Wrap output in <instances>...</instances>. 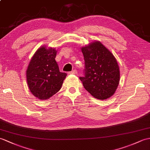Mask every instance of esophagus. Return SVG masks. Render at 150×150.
<instances>
[{"instance_id":"34e87169","label":"esophagus","mask_w":150,"mask_h":150,"mask_svg":"<svg viewBox=\"0 0 150 150\" xmlns=\"http://www.w3.org/2000/svg\"><path fill=\"white\" fill-rule=\"evenodd\" d=\"M77 74V71H76V69H74L73 71L68 73V74Z\"/></svg>"}]
</instances>
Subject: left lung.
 <instances>
[{
    "label": "left lung",
    "mask_w": 150,
    "mask_h": 150,
    "mask_svg": "<svg viewBox=\"0 0 150 150\" xmlns=\"http://www.w3.org/2000/svg\"><path fill=\"white\" fill-rule=\"evenodd\" d=\"M85 61L84 76L79 77L95 98L105 100L114 95L120 79V68L113 54L98 41L81 48Z\"/></svg>",
    "instance_id": "left-lung-1"
}]
</instances>
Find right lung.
Returning <instances> with one entry per match:
<instances>
[{"mask_svg": "<svg viewBox=\"0 0 150 150\" xmlns=\"http://www.w3.org/2000/svg\"><path fill=\"white\" fill-rule=\"evenodd\" d=\"M57 51L43 46L34 54L26 71L30 92L40 100L50 98L61 89L67 74L59 71L55 58Z\"/></svg>", "mask_w": 150, "mask_h": 150, "instance_id": "1", "label": "right lung"}]
</instances>
